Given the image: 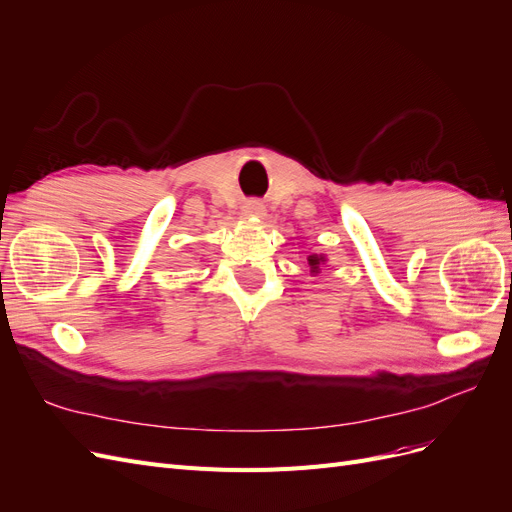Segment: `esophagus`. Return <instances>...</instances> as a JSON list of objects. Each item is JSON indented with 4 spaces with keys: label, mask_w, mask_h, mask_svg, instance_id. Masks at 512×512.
I'll return each instance as SVG.
<instances>
[{
    "label": "esophagus",
    "mask_w": 512,
    "mask_h": 512,
    "mask_svg": "<svg viewBox=\"0 0 512 512\" xmlns=\"http://www.w3.org/2000/svg\"><path fill=\"white\" fill-rule=\"evenodd\" d=\"M243 215L250 220H265L267 209L260 203V200H250V203L243 205Z\"/></svg>",
    "instance_id": "34e87169"
}]
</instances>
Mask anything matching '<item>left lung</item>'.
Returning <instances> with one entry per match:
<instances>
[{
  "mask_svg": "<svg viewBox=\"0 0 512 512\" xmlns=\"http://www.w3.org/2000/svg\"><path fill=\"white\" fill-rule=\"evenodd\" d=\"M307 265H309V273L318 275L322 271V265H327V256H324V254H309Z\"/></svg>",
  "mask_w": 512,
  "mask_h": 512,
  "instance_id": "8db88e82",
  "label": "left lung"
}]
</instances>
